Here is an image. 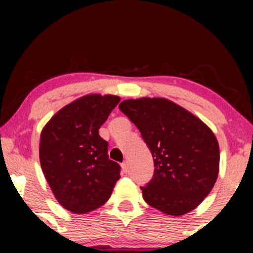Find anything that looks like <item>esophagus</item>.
I'll return each instance as SVG.
<instances>
[{
  "instance_id": "1",
  "label": "esophagus",
  "mask_w": 253,
  "mask_h": 253,
  "mask_svg": "<svg viewBox=\"0 0 253 253\" xmlns=\"http://www.w3.org/2000/svg\"><path fill=\"white\" fill-rule=\"evenodd\" d=\"M121 167H122V170H123V172H127V165H126V162H123L122 165H121Z\"/></svg>"
}]
</instances>
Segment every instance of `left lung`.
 I'll use <instances>...</instances> for the list:
<instances>
[{"label": "left lung", "instance_id": "obj_1", "mask_svg": "<svg viewBox=\"0 0 253 253\" xmlns=\"http://www.w3.org/2000/svg\"><path fill=\"white\" fill-rule=\"evenodd\" d=\"M119 107L140 131L153 157V177L140 186L145 202L168 215L195 210L219 174V144L212 130L164 98L124 100Z\"/></svg>", "mask_w": 253, "mask_h": 253}]
</instances>
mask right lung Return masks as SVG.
Returning a JSON list of instances; mask_svg holds the SVG:
<instances>
[{"instance_id":"add662e5","label":"right lung","mask_w":253,"mask_h":253,"mask_svg":"<svg viewBox=\"0 0 253 253\" xmlns=\"http://www.w3.org/2000/svg\"><path fill=\"white\" fill-rule=\"evenodd\" d=\"M116 95L89 94L51 117L40 137V164L57 202L72 213L102 206L120 179L121 166L108 158L99 129L120 102Z\"/></svg>"}]
</instances>
